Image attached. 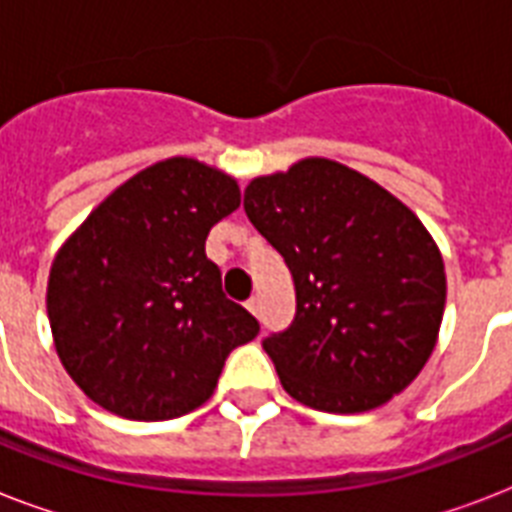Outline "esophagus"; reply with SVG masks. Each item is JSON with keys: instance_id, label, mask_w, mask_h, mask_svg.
Returning <instances> with one entry per match:
<instances>
[{"instance_id": "34e87169", "label": "esophagus", "mask_w": 512, "mask_h": 512, "mask_svg": "<svg viewBox=\"0 0 512 512\" xmlns=\"http://www.w3.org/2000/svg\"><path fill=\"white\" fill-rule=\"evenodd\" d=\"M247 311L252 313V316H260V300H257V297H252V300H249Z\"/></svg>"}]
</instances>
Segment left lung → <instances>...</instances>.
<instances>
[{"instance_id": "1", "label": "left lung", "mask_w": 512, "mask_h": 512, "mask_svg": "<svg viewBox=\"0 0 512 512\" xmlns=\"http://www.w3.org/2000/svg\"><path fill=\"white\" fill-rule=\"evenodd\" d=\"M244 212L295 281V319L263 340L289 396L356 414L401 393L436 348L446 303L444 260L420 217L319 156L255 177Z\"/></svg>"}]
</instances>
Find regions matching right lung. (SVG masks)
<instances>
[{"mask_svg":"<svg viewBox=\"0 0 512 512\" xmlns=\"http://www.w3.org/2000/svg\"><path fill=\"white\" fill-rule=\"evenodd\" d=\"M236 180L172 156L92 209L52 260L47 316L60 364L84 396L127 420H175L217 388L260 324L223 295L204 252L239 209Z\"/></svg>","mask_w":512,"mask_h":512,"instance_id":"1","label":"right lung"}]
</instances>
